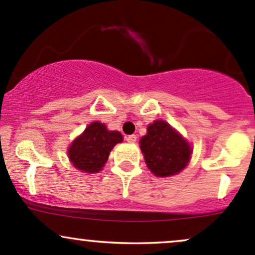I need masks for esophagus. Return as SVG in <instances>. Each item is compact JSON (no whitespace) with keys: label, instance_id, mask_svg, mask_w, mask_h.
Returning <instances> with one entry per match:
<instances>
[{"label":"esophagus","instance_id":"1","mask_svg":"<svg viewBox=\"0 0 255 255\" xmlns=\"http://www.w3.org/2000/svg\"><path fill=\"white\" fill-rule=\"evenodd\" d=\"M126 140H127L128 143H134V141L136 140V135L135 134L127 135V136H126Z\"/></svg>","mask_w":255,"mask_h":255}]
</instances>
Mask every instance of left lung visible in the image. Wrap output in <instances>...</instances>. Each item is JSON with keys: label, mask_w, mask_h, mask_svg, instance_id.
I'll use <instances>...</instances> for the list:
<instances>
[{"label": "left lung", "mask_w": 255, "mask_h": 255, "mask_svg": "<svg viewBox=\"0 0 255 255\" xmlns=\"http://www.w3.org/2000/svg\"><path fill=\"white\" fill-rule=\"evenodd\" d=\"M140 149L149 170L155 176L167 177L181 172L189 161V144L165 121L149 125L140 139Z\"/></svg>", "instance_id": "obj_1"}]
</instances>
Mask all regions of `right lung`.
Instances as JSON below:
<instances>
[{
  "label": "right lung",
  "instance_id": "add662e5",
  "mask_svg": "<svg viewBox=\"0 0 255 255\" xmlns=\"http://www.w3.org/2000/svg\"><path fill=\"white\" fill-rule=\"evenodd\" d=\"M122 139L117 130H107L103 123L93 122L68 149L69 160L83 172L96 173L105 165L112 148Z\"/></svg>",
  "mask_w": 255,
  "mask_h": 255
}]
</instances>
